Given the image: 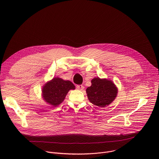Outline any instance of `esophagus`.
Listing matches in <instances>:
<instances>
[{
  "label": "esophagus",
  "mask_w": 159,
  "mask_h": 159,
  "mask_svg": "<svg viewBox=\"0 0 159 159\" xmlns=\"http://www.w3.org/2000/svg\"><path fill=\"white\" fill-rule=\"evenodd\" d=\"M76 87H77V89H79V90H83L84 88V87L82 85H77L76 86Z\"/></svg>",
  "instance_id": "34e87169"
}]
</instances>
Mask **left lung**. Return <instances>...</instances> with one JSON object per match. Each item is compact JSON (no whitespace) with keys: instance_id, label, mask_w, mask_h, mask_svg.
Wrapping results in <instances>:
<instances>
[{"instance_id":"obj_1","label":"left lung","mask_w":159,"mask_h":159,"mask_svg":"<svg viewBox=\"0 0 159 159\" xmlns=\"http://www.w3.org/2000/svg\"><path fill=\"white\" fill-rule=\"evenodd\" d=\"M91 83V86L87 88L86 93L89 100L93 104L104 107L116 97L118 89L112 81L97 77L93 79Z\"/></svg>"}]
</instances>
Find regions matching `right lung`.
Listing matches in <instances>:
<instances>
[{"instance_id": "1", "label": "right lung", "mask_w": 159, "mask_h": 159, "mask_svg": "<svg viewBox=\"0 0 159 159\" xmlns=\"http://www.w3.org/2000/svg\"><path fill=\"white\" fill-rule=\"evenodd\" d=\"M70 89H75V85L69 80L54 78L45 85L42 90L45 101L54 106L59 105Z\"/></svg>"}]
</instances>
